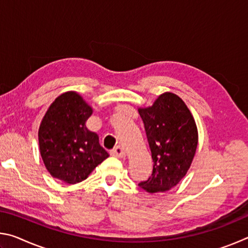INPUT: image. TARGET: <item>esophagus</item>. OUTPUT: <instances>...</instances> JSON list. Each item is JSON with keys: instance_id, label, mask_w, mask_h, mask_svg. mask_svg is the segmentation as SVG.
I'll list each match as a JSON object with an SVG mask.
<instances>
[{"instance_id": "obj_1", "label": "esophagus", "mask_w": 248, "mask_h": 248, "mask_svg": "<svg viewBox=\"0 0 248 248\" xmlns=\"http://www.w3.org/2000/svg\"><path fill=\"white\" fill-rule=\"evenodd\" d=\"M110 153L112 156H116V157H124L125 156L124 150L121 148V146H116L115 149L111 150Z\"/></svg>"}]
</instances>
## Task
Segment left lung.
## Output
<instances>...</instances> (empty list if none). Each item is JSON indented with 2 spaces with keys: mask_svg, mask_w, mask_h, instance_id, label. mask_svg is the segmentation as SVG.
Wrapping results in <instances>:
<instances>
[{
  "mask_svg": "<svg viewBox=\"0 0 248 248\" xmlns=\"http://www.w3.org/2000/svg\"><path fill=\"white\" fill-rule=\"evenodd\" d=\"M152 153L153 171L139 186L150 194L175 187L194 159L198 131L183 99L173 93L159 95L148 108H139Z\"/></svg>",
  "mask_w": 248,
  "mask_h": 248,
  "instance_id": "1",
  "label": "left lung"
}]
</instances>
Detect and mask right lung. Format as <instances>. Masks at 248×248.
<instances>
[{"instance_id": "right-lung-1", "label": "right lung", "mask_w": 248, "mask_h": 248, "mask_svg": "<svg viewBox=\"0 0 248 248\" xmlns=\"http://www.w3.org/2000/svg\"><path fill=\"white\" fill-rule=\"evenodd\" d=\"M93 109L75 92H66L50 105L41 121L40 155L52 177L66 184L86 179L109 154L99 138L86 128Z\"/></svg>"}]
</instances>
